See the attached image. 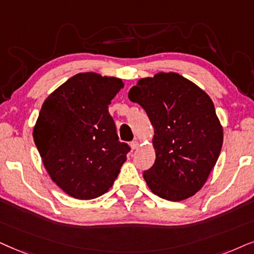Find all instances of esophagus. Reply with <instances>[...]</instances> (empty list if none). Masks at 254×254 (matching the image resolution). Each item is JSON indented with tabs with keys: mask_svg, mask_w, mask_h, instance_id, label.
<instances>
[{
	"mask_svg": "<svg viewBox=\"0 0 254 254\" xmlns=\"http://www.w3.org/2000/svg\"><path fill=\"white\" fill-rule=\"evenodd\" d=\"M131 148H132V150H137L138 148V146H139V143H138L137 140H133V141H131Z\"/></svg>",
	"mask_w": 254,
	"mask_h": 254,
	"instance_id": "34e87169",
	"label": "esophagus"
}]
</instances>
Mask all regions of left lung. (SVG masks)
<instances>
[{"label": "left lung", "instance_id": "obj_1", "mask_svg": "<svg viewBox=\"0 0 254 254\" xmlns=\"http://www.w3.org/2000/svg\"><path fill=\"white\" fill-rule=\"evenodd\" d=\"M129 99L146 111L154 127L155 161L143 173L147 186L168 201L190 197L207 181L222 150L223 129L211 99L173 72L139 80Z\"/></svg>", "mask_w": 254, "mask_h": 254}]
</instances>
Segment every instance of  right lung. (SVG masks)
<instances>
[{
	"label": "right lung",
	"mask_w": 254,
	"mask_h": 254,
	"mask_svg": "<svg viewBox=\"0 0 254 254\" xmlns=\"http://www.w3.org/2000/svg\"><path fill=\"white\" fill-rule=\"evenodd\" d=\"M121 79L79 73L44 101L33 140L50 177L64 191L92 200L109 190L130 146L110 116Z\"/></svg>",
	"instance_id": "right-lung-1"
}]
</instances>
